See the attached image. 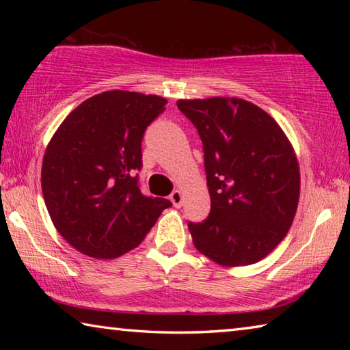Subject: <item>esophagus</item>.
Masks as SVG:
<instances>
[{
  "label": "esophagus",
  "instance_id": "34e87169",
  "mask_svg": "<svg viewBox=\"0 0 350 350\" xmlns=\"http://www.w3.org/2000/svg\"><path fill=\"white\" fill-rule=\"evenodd\" d=\"M170 200H171V202H173V205L176 206V208H180L182 204H183V196H182V193L179 191V189H174V191L171 193Z\"/></svg>",
  "mask_w": 350,
  "mask_h": 350
}]
</instances>
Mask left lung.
Returning <instances> with one entry per match:
<instances>
[{
    "mask_svg": "<svg viewBox=\"0 0 350 350\" xmlns=\"http://www.w3.org/2000/svg\"><path fill=\"white\" fill-rule=\"evenodd\" d=\"M204 148L211 208L188 222L200 253L221 265L254 264L287 234L299 199V168L280 125L241 98L179 100Z\"/></svg>",
    "mask_w": 350,
    "mask_h": 350,
    "instance_id": "1",
    "label": "left lung"
}]
</instances>
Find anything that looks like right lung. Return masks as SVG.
<instances>
[{
  "mask_svg": "<svg viewBox=\"0 0 350 350\" xmlns=\"http://www.w3.org/2000/svg\"><path fill=\"white\" fill-rule=\"evenodd\" d=\"M168 102L139 92L97 94L70 112L43 159L41 189L57 232L92 258L137 247L171 206L140 189L142 140Z\"/></svg>",
  "mask_w": 350,
  "mask_h": 350,
  "instance_id": "right-lung-1",
  "label": "right lung"
}]
</instances>
